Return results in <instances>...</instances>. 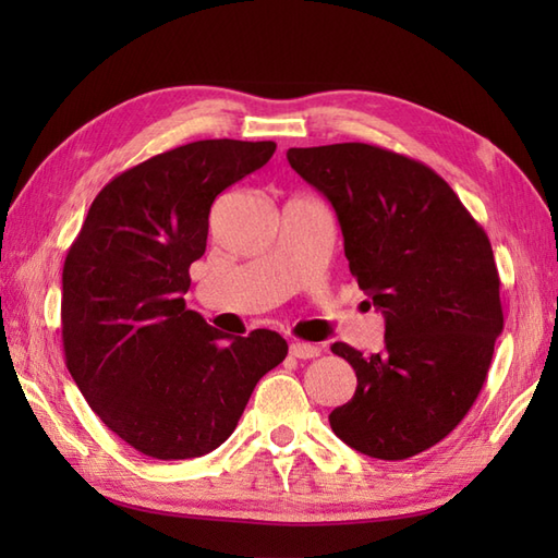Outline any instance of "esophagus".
<instances>
[{"label": "esophagus", "instance_id": "esophagus-1", "mask_svg": "<svg viewBox=\"0 0 558 558\" xmlns=\"http://www.w3.org/2000/svg\"><path fill=\"white\" fill-rule=\"evenodd\" d=\"M290 354H292V357H298V360H314V357H318V354H322V348L312 345V342H292Z\"/></svg>", "mask_w": 558, "mask_h": 558}]
</instances>
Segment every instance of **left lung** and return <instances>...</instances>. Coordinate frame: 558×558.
Listing matches in <instances>:
<instances>
[{"label": "left lung", "mask_w": 558, "mask_h": 558, "mask_svg": "<svg viewBox=\"0 0 558 558\" xmlns=\"http://www.w3.org/2000/svg\"><path fill=\"white\" fill-rule=\"evenodd\" d=\"M345 240L357 286L386 318V348L362 357L333 342L357 390L328 414L350 448L405 460L441 441L487 381L504 330L499 270L487 232L424 162L369 144L290 148Z\"/></svg>", "instance_id": "obj_1"}]
</instances>
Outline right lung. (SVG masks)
I'll use <instances>...</instances> for the list:
<instances>
[{
  "label": "right lung",
  "mask_w": 558,
  "mask_h": 558,
  "mask_svg": "<svg viewBox=\"0 0 558 558\" xmlns=\"http://www.w3.org/2000/svg\"><path fill=\"white\" fill-rule=\"evenodd\" d=\"M272 153V141L208 138L153 156L102 186L69 246L66 369L90 410L138 453H210L234 432L258 378L286 360L276 330L230 338L184 302L213 201Z\"/></svg>",
  "instance_id": "add662e5"
}]
</instances>
